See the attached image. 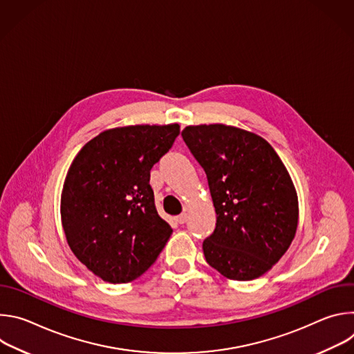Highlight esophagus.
<instances>
[{
    "mask_svg": "<svg viewBox=\"0 0 354 354\" xmlns=\"http://www.w3.org/2000/svg\"><path fill=\"white\" fill-rule=\"evenodd\" d=\"M187 218H189L187 213H182L180 216H178V217H176V221H178L179 224H185V223L187 221Z\"/></svg>",
    "mask_w": 354,
    "mask_h": 354,
    "instance_id": "obj_1",
    "label": "esophagus"
}]
</instances>
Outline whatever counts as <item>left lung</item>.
<instances>
[{"instance_id":"obj_1","label":"left lung","mask_w":354,"mask_h":354,"mask_svg":"<svg viewBox=\"0 0 354 354\" xmlns=\"http://www.w3.org/2000/svg\"><path fill=\"white\" fill-rule=\"evenodd\" d=\"M183 141L205 169L217 214L203 241L207 263L231 280H254L279 262L294 239L298 198L273 147L225 126H187Z\"/></svg>"}]
</instances>
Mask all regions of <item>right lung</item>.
Wrapping results in <instances>:
<instances>
[{
	"label": "right lung",
	"mask_w": 354,
	"mask_h": 354,
	"mask_svg": "<svg viewBox=\"0 0 354 354\" xmlns=\"http://www.w3.org/2000/svg\"><path fill=\"white\" fill-rule=\"evenodd\" d=\"M178 136L179 124L111 129L74 158L62 193V224L74 255L102 280H136L168 242L172 228L156 209L149 171Z\"/></svg>",
	"instance_id": "right-lung-1"
}]
</instances>
